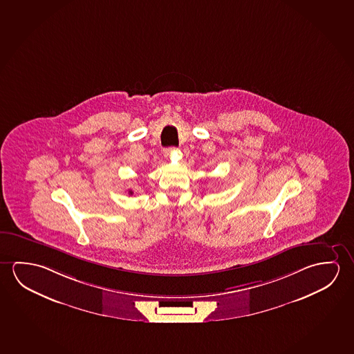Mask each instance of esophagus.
<instances>
[{
  "mask_svg": "<svg viewBox=\"0 0 354 354\" xmlns=\"http://www.w3.org/2000/svg\"><path fill=\"white\" fill-rule=\"evenodd\" d=\"M174 152H176V147H169V149L163 150V155H165V158H171Z\"/></svg>",
  "mask_w": 354,
  "mask_h": 354,
  "instance_id": "obj_1",
  "label": "esophagus"
}]
</instances>
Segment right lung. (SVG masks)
Segmentation results:
<instances>
[{
	"mask_svg": "<svg viewBox=\"0 0 354 354\" xmlns=\"http://www.w3.org/2000/svg\"><path fill=\"white\" fill-rule=\"evenodd\" d=\"M133 193H134V192H133V191H129V194H130V196H133Z\"/></svg>",
	"mask_w": 354,
	"mask_h": 354,
	"instance_id": "add662e5",
	"label": "right lung"
}]
</instances>
